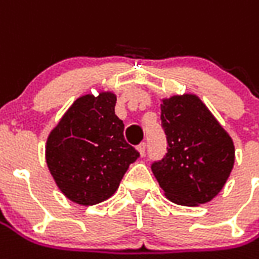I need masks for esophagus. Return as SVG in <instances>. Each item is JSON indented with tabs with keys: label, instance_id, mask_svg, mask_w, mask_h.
<instances>
[{
	"label": "esophagus",
	"instance_id": "1",
	"mask_svg": "<svg viewBox=\"0 0 259 259\" xmlns=\"http://www.w3.org/2000/svg\"><path fill=\"white\" fill-rule=\"evenodd\" d=\"M137 150H139L140 155L144 157V154H146V143H140V144L137 146Z\"/></svg>",
	"mask_w": 259,
	"mask_h": 259
}]
</instances>
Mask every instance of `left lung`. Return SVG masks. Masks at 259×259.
<instances>
[{"label":"left lung","instance_id":"obj_1","mask_svg":"<svg viewBox=\"0 0 259 259\" xmlns=\"http://www.w3.org/2000/svg\"><path fill=\"white\" fill-rule=\"evenodd\" d=\"M161 126L167 136V154L151 164V171L165 196L184 206L211 200L234 165L229 133L192 94L162 99Z\"/></svg>","mask_w":259,"mask_h":259}]
</instances>
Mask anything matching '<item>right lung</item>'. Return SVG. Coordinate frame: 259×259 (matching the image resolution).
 Masks as SVG:
<instances>
[{
    "label": "right lung",
    "instance_id": "1",
    "mask_svg": "<svg viewBox=\"0 0 259 259\" xmlns=\"http://www.w3.org/2000/svg\"><path fill=\"white\" fill-rule=\"evenodd\" d=\"M115 105L112 92L84 95L49 135V171L61 192L78 205L111 198L130 164L140 157L124 140V124L115 115Z\"/></svg>",
    "mask_w": 259,
    "mask_h": 259
}]
</instances>
